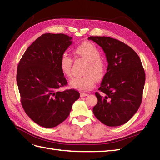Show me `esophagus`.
<instances>
[{"label":"esophagus","mask_w":160,"mask_h":160,"mask_svg":"<svg viewBox=\"0 0 160 160\" xmlns=\"http://www.w3.org/2000/svg\"><path fill=\"white\" fill-rule=\"evenodd\" d=\"M88 95H89V94H88L87 93H83V92L80 93V96L81 97H85V96H87Z\"/></svg>","instance_id":"1"}]
</instances>
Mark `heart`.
Segmentation results:
<instances>
[{
	"instance_id": "heart-1",
	"label": "heart",
	"mask_w": 160,
	"mask_h": 160,
	"mask_svg": "<svg viewBox=\"0 0 160 160\" xmlns=\"http://www.w3.org/2000/svg\"><path fill=\"white\" fill-rule=\"evenodd\" d=\"M77 56L89 62L83 77L74 78L70 81L69 85L79 91H87L91 89L96 79L101 80L104 76L106 66L104 61L100 59V52L93 44L84 42L80 44L75 49ZM73 60L67 53H64L60 58V67L62 72L67 76H71V67Z\"/></svg>"
}]
</instances>
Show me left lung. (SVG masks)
Returning <instances> with one entry per match:
<instances>
[{
    "mask_svg": "<svg viewBox=\"0 0 160 160\" xmlns=\"http://www.w3.org/2000/svg\"><path fill=\"white\" fill-rule=\"evenodd\" d=\"M103 49L108 62L107 73L96 93L95 116L108 127H118L130 120L140 107L145 72L136 52L120 40L106 36H90Z\"/></svg>",
    "mask_w": 160,
    "mask_h": 160,
    "instance_id": "left-lung-1",
    "label": "left lung"
}]
</instances>
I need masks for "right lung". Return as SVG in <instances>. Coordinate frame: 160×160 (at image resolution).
<instances>
[{"label": "right lung", "mask_w": 160, "mask_h": 160, "mask_svg": "<svg viewBox=\"0 0 160 160\" xmlns=\"http://www.w3.org/2000/svg\"><path fill=\"white\" fill-rule=\"evenodd\" d=\"M71 40L63 33L42 34L27 49L17 67L22 106L33 122L45 128L55 127L65 120L80 98L75 89L58 91L67 84L60 58L72 44Z\"/></svg>", "instance_id": "add662e5"}]
</instances>
